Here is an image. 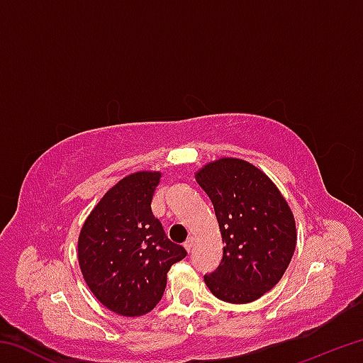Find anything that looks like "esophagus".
<instances>
[{"label": "esophagus", "instance_id": "34e87169", "mask_svg": "<svg viewBox=\"0 0 363 363\" xmlns=\"http://www.w3.org/2000/svg\"><path fill=\"white\" fill-rule=\"evenodd\" d=\"M192 247H194V238L189 237L187 240H186V243H184V248H186L187 253H190V250H192Z\"/></svg>", "mask_w": 363, "mask_h": 363}]
</instances>
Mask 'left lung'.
<instances>
[{
  "instance_id": "8db88e82",
  "label": "left lung",
  "mask_w": 363,
  "mask_h": 363,
  "mask_svg": "<svg viewBox=\"0 0 363 363\" xmlns=\"http://www.w3.org/2000/svg\"><path fill=\"white\" fill-rule=\"evenodd\" d=\"M210 196L224 251L205 284L220 301L247 304L279 284L296 248V224L280 190L240 158H219L195 174Z\"/></svg>"
}]
</instances>
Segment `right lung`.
Listing matches in <instances>:
<instances>
[{"instance_id": "right-lung-1", "label": "right lung", "mask_w": 363, "mask_h": 363, "mask_svg": "<svg viewBox=\"0 0 363 363\" xmlns=\"http://www.w3.org/2000/svg\"><path fill=\"white\" fill-rule=\"evenodd\" d=\"M162 174L139 171L115 184L84 220L78 262L86 285L115 314L150 312L167 288V274L186 257L153 216L152 199Z\"/></svg>"}]
</instances>
